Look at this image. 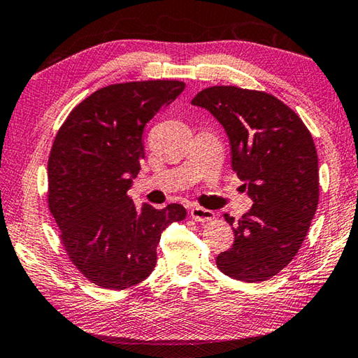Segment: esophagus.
Here are the masks:
<instances>
[{"instance_id":"obj_1","label":"esophagus","mask_w":358,"mask_h":358,"mask_svg":"<svg viewBox=\"0 0 358 358\" xmlns=\"http://www.w3.org/2000/svg\"><path fill=\"white\" fill-rule=\"evenodd\" d=\"M191 217L197 222H209V220L215 219V214H214V211H211V209L195 206L191 209Z\"/></svg>"}]
</instances>
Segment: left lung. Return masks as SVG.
<instances>
[{
  "label": "left lung",
  "instance_id": "8db88e82",
  "mask_svg": "<svg viewBox=\"0 0 358 358\" xmlns=\"http://www.w3.org/2000/svg\"><path fill=\"white\" fill-rule=\"evenodd\" d=\"M191 103L223 125L233 171L253 200L237 223L223 215L234 243L217 256V267L237 281H265L295 257L317 211L318 155L310 131L295 111L262 91L211 87Z\"/></svg>",
  "mask_w": 358,
  "mask_h": 358
}]
</instances>
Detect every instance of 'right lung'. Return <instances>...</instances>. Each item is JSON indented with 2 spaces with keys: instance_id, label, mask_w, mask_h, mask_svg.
Listing matches in <instances>:
<instances>
[{
  "instance_id": "1",
  "label": "right lung",
  "mask_w": 358,
  "mask_h": 358,
  "mask_svg": "<svg viewBox=\"0 0 358 358\" xmlns=\"http://www.w3.org/2000/svg\"><path fill=\"white\" fill-rule=\"evenodd\" d=\"M185 90L178 80L116 83L94 91L63 122L48 161V203L73 264L91 282L124 290L150 275L161 233L186 217L127 195L141 171L143 131Z\"/></svg>"
}]
</instances>
